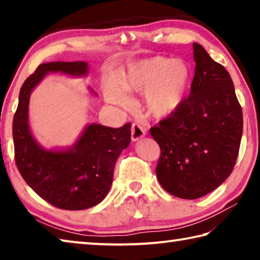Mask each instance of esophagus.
<instances>
[{
	"label": "esophagus",
	"instance_id": "obj_1",
	"mask_svg": "<svg viewBox=\"0 0 260 260\" xmlns=\"http://www.w3.org/2000/svg\"><path fill=\"white\" fill-rule=\"evenodd\" d=\"M146 134H147V129L144 128L143 126H141L139 124L132 125V140H133L134 142L144 138Z\"/></svg>",
	"mask_w": 260,
	"mask_h": 260
}]
</instances>
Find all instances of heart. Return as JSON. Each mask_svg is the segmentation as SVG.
<instances>
[{
  "mask_svg": "<svg viewBox=\"0 0 260 260\" xmlns=\"http://www.w3.org/2000/svg\"><path fill=\"white\" fill-rule=\"evenodd\" d=\"M189 80L190 72L184 61L151 57L128 65L119 83L111 82L108 86L107 99L113 104L126 107L129 101L124 90L144 91L147 112L155 118H166L182 105Z\"/></svg>",
  "mask_w": 260,
  "mask_h": 260,
  "instance_id": "heart-1",
  "label": "heart"
}]
</instances>
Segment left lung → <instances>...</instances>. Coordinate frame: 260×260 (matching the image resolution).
I'll return each instance as SVG.
<instances>
[{
  "instance_id": "1",
  "label": "left lung",
  "mask_w": 260,
  "mask_h": 260,
  "mask_svg": "<svg viewBox=\"0 0 260 260\" xmlns=\"http://www.w3.org/2000/svg\"><path fill=\"white\" fill-rule=\"evenodd\" d=\"M195 76L181 107L150 134L160 147L156 174L171 195L196 200L230 177L243 132L242 108L227 70L192 43Z\"/></svg>"
}]
</instances>
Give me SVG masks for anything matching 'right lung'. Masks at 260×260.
<instances>
[{
	"label": "right lung",
	"mask_w": 260,
	"mask_h": 260,
	"mask_svg": "<svg viewBox=\"0 0 260 260\" xmlns=\"http://www.w3.org/2000/svg\"><path fill=\"white\" fill-rule=\"evenodd\" d=\"M51 72L86 77L89 67L81 60L50 61L39 65L26 79L12 124L16 164L26 183L48 203L63 210L89 209L108 195L116 161L129 146L131 124L120 128L89 124L71 147H41L29 128V98L34 88ZM88 89L96 95L90 87Z\"/></svg>",
	"instance_id": "add662e5"
}]
</instances>
